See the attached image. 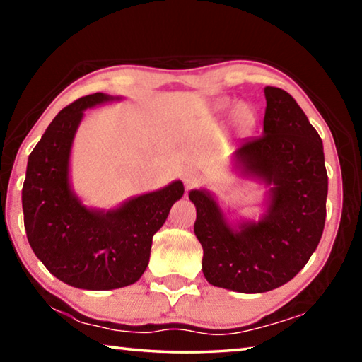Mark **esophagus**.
<instances>
[{
	"instance_id": "34e87169",
	"label": "esophagus",
	"mask_w": 362,
	"mask_h": 362,
	"mask_svg": "<svg viewBox=\"0 0 362 362\" xmlns=\"http://www.w3.org/2000/svg\"><path fill=\"white\" fill-rule=\"evenodd\" d=\"M183 183H185V188L188 192V189L199 187L201 183H203V177H201L199 174H196V173H187L185 177H183Z\"/></svg>"
}]
</instances>
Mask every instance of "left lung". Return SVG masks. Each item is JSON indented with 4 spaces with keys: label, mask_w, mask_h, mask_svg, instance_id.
Listing matches in <instances>:
<instances>
[{
    "label": "left lung",
    "mask_w": 362,
    "mask_h": 362,
    "mask_svg": "<svg viewBox=\"0 0 362 362\" xmlns=\"http://www.w3.org/2000/svg\"><path fill=\"white\" fill-rule=\"evenodd\" d=\"M265 99L262 136L243 139L236 151L244 174L273 185L265 217L233 230L209 193L189 192L206 279L244 293L273 291L296 276L316 250L326 222L327 173L320 134L284 89L267 86Z\"/></svg>",
    "instance_id": "8db88e82"
}]
</instances>
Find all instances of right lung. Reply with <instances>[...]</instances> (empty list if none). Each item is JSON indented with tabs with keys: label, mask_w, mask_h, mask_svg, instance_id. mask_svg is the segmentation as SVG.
<instances>
[{
	"label": "right lung",
	"mask_w": 362,
	"mask_h": 362,
	"mask_svg": "<svg viewBox=\"0 0 362 362\" xmlns=\"http://www.w3.org/2000/svg\"><path fill=\"white\" fill-rule=\"evenodd\" d=\"M110 99L95 93L60 110L30 153L22 188L23 223L35 255L54 276L78 289L108 291L136 283L148 265L153 235L183 194V183L175 180L108 212L90 211L73 194V137L84 110Z\"/></svg>",
	"instance_id": "1"
}]
</instances>
